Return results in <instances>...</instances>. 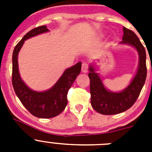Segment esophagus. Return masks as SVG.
Listing matches in <instances>:
<instances>
[{
  "label": "esophagus",
  "instance_id": "1",
  "mask_svg": "<svg viewBox=\"0 0 152 152\" xmlns=\"http://www.w3.org/2000/svg\"><path fill=\"white\" fill-rule=\"evenodd\" d=\"M88 68H89V64H88V63H87V62L82 63V72H84V73L88 72Z\"/></svg>",
  "mask_w": 152,
  "mask_h": 152
}]
</instances>
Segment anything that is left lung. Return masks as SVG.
I'll return each instance as SVG.
<instances>
[{
	"label": "left lung",
	"mask_w": 152,
	"mask_h": 152,
	"mask_svg": "<svg viewBox=\"0 0 152 152\" xmlns=\"http://www.w3.org/2000/svg\"><path fill=\"white\" fill-rule=\"evenodd\" d=\"M121 43L134 46L139 55V64L136 75L129 85L122 92L114 93L107 91L93 66H90L91 106L96 112L103 115H114L127 110L135 103L142 91L147 76L146 52L144 46L133 31L123 27Z\"/></svg>",
	"instance_id": "1"
}]
</instances>
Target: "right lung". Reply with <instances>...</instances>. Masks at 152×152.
<instances>
[{
    "label": "right lung",
    "mask_w": 152,
    "mask_h": 152,
    "mask_svg": "<svg viewBox=\"0 0 152 152\" xmlns=\"http://www.w3.org/2000/svg\"><path fill=\"white\" fill-rule=\"evenodd\" d=\"M45 26H40L29 31L19 42L13 52L12 84L16 94L23 105L32 115L39 118H52L59 115L68 103V90L71 88L81 71V62L64 71L61 77L51 89L44 92H36L29 89L20 78L18 70V53L24 41L30 37L48 32Z\"/></svg>",
    "instance_id": "1"
}]
</instances>
